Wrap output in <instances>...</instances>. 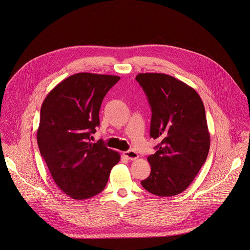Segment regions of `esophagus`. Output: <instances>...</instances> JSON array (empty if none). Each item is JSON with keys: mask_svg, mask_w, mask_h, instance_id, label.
Instances as JSON below:
<instances>
[{"mask_svg": "<svg viewBox=\"0 0 250 250\" xmlns=\"http://www.w3.org/2000/svg\"><path fill=\"white\" fill-rule=\"evenodd\" d=\"M124 156L129 160V161H134L136 159H138V154L133 151V150H129V151H126V152H124Z\"/></svg>", "mask_w": 250, "mask_h": 250, "instance_id": "1", "label": "esophagus"}]
</instances>
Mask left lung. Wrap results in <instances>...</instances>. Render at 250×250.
Wrapping results in <instances>:
<instances>
[{"instance_id": "8db88e82", "label": "left lung", "mask_w": 250, "mask_h": 250, "mask_svg": "<svg viewBox=\"0 0 250 250\" xmlns=\"http://www.w3.org/2000/svg\"><path fill=\"white\" fill-rule=\"evenodd\" d=\"M136 81L152 110L150 136L161 141L147 159L151 173L141 185L159 197L176 196L193 182L209 152L204 103L193 87L169 75L140 73Z\"/></svg>"}]
</instances>
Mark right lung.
Returning <instances> with one entry per match:
<instances>
[{"mask_svg":"<svg viewBox=\"0 0 250 250\" xmlns=\"http://www.w3.org/2000/svg\"><path fill=\"white\" fill-rule=\"evenodd\" d=\"M121 78L78 73L60 82L41 107L37 141L52 179L75 200H85L105 188L121 156L102 141L90 142L100 125L99 110L109 89Z\"/></svg>","mask_w":250,"mask_h":250,"instance_id":"obj_1","label":"right lung"}]
</instances>
